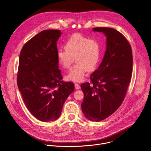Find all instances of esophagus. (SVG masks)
<instances>
[{"mask_svg": "<svg viewBox=\"0 0 151 151\" xmlns=\"http://www.w3.org/2000/svg\"><path fill=\"white\" fill-rule=\"evenodd\" d=\"M75 88L76 89H80L81 88V86H80V85L78 84V83H75Z\"/></svg>", "mask_w": 151, "mask_h": 151, "instance_id": "1", "label": "esophagus"}]
</instances>
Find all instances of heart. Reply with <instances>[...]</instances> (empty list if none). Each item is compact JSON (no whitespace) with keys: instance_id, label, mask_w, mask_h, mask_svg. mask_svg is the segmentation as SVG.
I'll list each match as a JSON object with an SVG mask.
<instances>
[{"instance_id":"obj_1","label":"heart","mask_w":151,"mask_h":151,"mask_svg":"<svg viewBox=\"0 0 151 151\" xmlns=\"http://www.w3.org/2000/svg\"><path fill=\"white\" fill-rule=\"evenodd\" d=\"M65 49H59L57 58L64 69L70 68L75 58L76 65L66 76L67 79L73 82L82 81L86 71L92 72L101 61V46L98 41L90 39L81 34H73L66 41Z\"/></svg>"}]
</instances>
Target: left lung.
<instances>
[{"label":"left lung","mask_w":151,"mask_h":151,"mask_svg":"<svg viewBox=\"0 0 151 151\" xmlns=\"http://www.w3.org/2000/svg\"><path fill=\"white\" fill-rule=\"evenodd\" d=\"M107 37V49L98 69L90 76V82L81 88L83 92L81 108L86 119L100 122L114 113L125 98L132 75L131 45L119 31L111 28L97 27Z\"/></svg>","instance_id":"obj_1"}]
</instances>
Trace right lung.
Here are the masks:
<instances>
[{
    "mask_svg": "<svg viewBox=\"0 0 151 151\" xmlns=\"http://www.w3.org/2000/svg\"><path fill=\"white\" fill-rule=\"evenodd\" d=\"M59 29L41 31L23 46L19 55L17 84L29 112L41 122L60 116L63 104L75 86L62 81L57 58Z\"/></svg>",
    "mask_w": 151,
    "mask_h": 151,
    "instance_id": "1",
    "label": "right lung"
}]
</instances>
